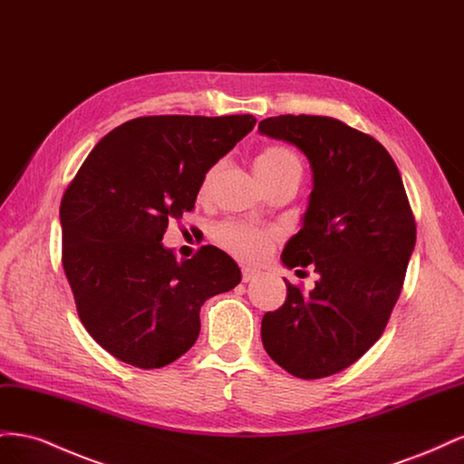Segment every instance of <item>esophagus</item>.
Listing matches in <instances>:
<instances>
[{
	"instance_id": "1",
	"label": "esophagus",
	"mask_w": 464,
	"mask_h": 464,
	"mask_svg": "<svg viewBox=\"0 0 464 464\" xmlns=\"http://www.w3.org/2000/svg\"><path fill=\"white\" fill-rule=\"evenodd\" d=\"M257 275H259V271L249 269V266H244V269H242V280H244V283H249V280H254Z\"/></svg>"
}]
</instances>
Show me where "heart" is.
I'll list each match as a JSON object with an SVG mask.
<instances>
[{"instance_id": "b5f03b06", "label": "heart", "mask_w": 464, "mask_h": 464, "mask_svg": "<svg viewBox=\"0 0 464 464\" xmlns=\"http://www.w3.org/2000/svg\"><path fill=\"white\" fill-rule=\"evenodd\" d=\"M220 172V164H213L203 174L199 184V198H208L210 189H213L215 181ZM256 172L261 178L263 184L271 181L278 176L285 174H298L302 176V160L294 150L283 145H266L263 147L256 157ZM213 240L230 256L256 263L261 261L275 246L276 234L271 228L256 227V224H247L240 220H227L218 224L213 230Z\"/></svg>"}]
</instances>
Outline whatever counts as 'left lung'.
I'll return each mask as SVG.
<instances>
[{
  "label": "left lung",
  "mask_w": 464,
  "mask_h": 464,
  "mask_svg": "<svg viewBox=\"0 0 464 464\" xmlns=\"http://www.w3.org/2000/svg\"><path fill=\"white\" fill-rule=\"evenodd\" d=\"M259 131L296 145L312 164L304 227L283 251L290 269L319 275L315 288L286 283V300L261 321L280 368L321 379L353 366L383 334L416 244L402 178L385 147L329 116H276Z\"/></svg>",
  "instance_id": "obj_1"
}]
</instances>
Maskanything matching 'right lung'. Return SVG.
Listing matches in <instances>:
<instances>
[{"label":"right lung","instance_id":"right-lung-1","mask_svg":"<svg viewBox=\"0 0 464 464\" xmlns=\"http://www.w3.org/2000/svg\"><path fill=\"white\" fill-rule=\"evenodd\" d=\"M242 116H143L98 143L67 186L62 263L92 339L135 368H164L195 344L205 300L232 290V257L203 246L178 261L168 220L193 210L203 174L256 125Z\"/></svg>","mask_w":464,"mask_h":464}]
</instances>
